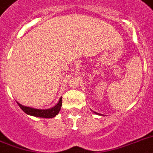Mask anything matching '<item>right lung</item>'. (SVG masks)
Here are the masks:
<instances>
[{
	"mask_svg": "<svg viewBox=\"0 0 153 153\" xmlns=\"http://www.w3.org/2000/svg\"><path fill=\"white\" fill-rule=\"evenodd\" d=\"M17 104L20 107V109L27 114H29L32 116L39 117H44V118H51V117L56 116L59 113L61 106H62V98H60L57 105H55V106L48 109H34V108L22 105L19 102H17Z\"/></svg>",
	"mask_w": 153,
	"mask_h": 153,
	"instance_id": "obj_1",
	"label": "right lung"
}]
</instances>
